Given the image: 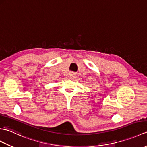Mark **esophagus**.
Instances as JSON below:
<instances>
[{
    "label": "esophagus",
    "mask_w": 147,
    "mask_h": 147,
    "mask_svg": "<svg viewBox=\"0 0 147 147\" xmlns=\"http://www.w3.org/2000/svg\"><path fill=\"white\" fill-rule=\"evenodd\" d=\"M74 76H75V74H74V73H71V74H69V78H74Z\"/></svg>",
    "instance_id": "esophagus-1"
}]
</instances>
